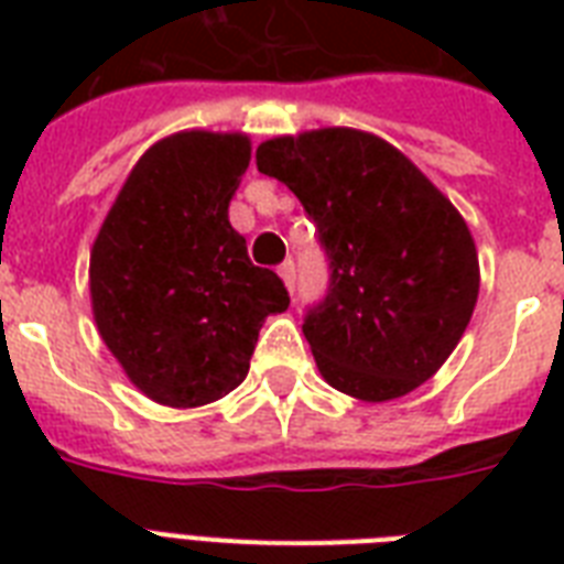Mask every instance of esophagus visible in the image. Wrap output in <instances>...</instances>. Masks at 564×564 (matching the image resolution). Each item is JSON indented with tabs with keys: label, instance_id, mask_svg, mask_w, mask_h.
I'll use <instances>...</instances> for the list:
<instances>
[{
	"label": "esophagus",
	"instance_id": "34e87169",
	"mask_svg": "<svg viewBox=\"0 0 564 564\" xmlns=\"http://www.w3.org/2000/svg\"><path fill=\"white\" fill-rule=\"evenodd\" d=\"M278 272H281L283 283H286V290L295 292V263H292V260H286V263H281V269H278Z\"/></svg>",
	"mask_w": 564,
	"mask_h": 564
}]
</instances>
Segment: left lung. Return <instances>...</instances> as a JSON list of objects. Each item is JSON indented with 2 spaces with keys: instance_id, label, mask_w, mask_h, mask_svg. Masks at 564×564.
I'll return each instance as SVG.
<instances>
[{
  "instance_id": "obj_1",
  "label": "left lung",
  "mask_w": 564,
  "mask_h": 564,
  "mask_svg": "<svg viewBox=\"0 0 564 564\" xmlns=\"http://www.w3.org/2000/svg\"><path fill=\"white\" fill-rule=\"evenodd\" d=\"M257 170L299 195L330 260L325 301L304 318L327 383L380 403L436 375L480 292L454 204L406 154L357 128L265 140Z\"/></svg>"
}]
</instances>
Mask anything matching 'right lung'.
<instances>
[{"label": "right lung", "instance_id": "obj_1", "mask_svg": "<svg viewBox=\"0 0 564 564\" xmlns=\"http://www.w3.org/2000/svg\"><path fill=\"white\" fill-rule=\"evenodd\" d=\"M246 134L178 131L137 161L90 251L93 318L128 380L163 406H204L248 375L265 316L290 307L248 260L228 204Z\"/></svg>", "mask_w": 564, "mask_h": 564}]
</instances>
